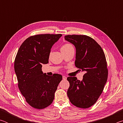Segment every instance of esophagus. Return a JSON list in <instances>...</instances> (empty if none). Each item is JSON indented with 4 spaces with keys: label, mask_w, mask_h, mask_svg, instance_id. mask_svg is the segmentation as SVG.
<instances>
[{
    "label": "esophagus",
    "mask_w": 123,
    "mask_h": 123,
    "mask_svg": "<svg viewBox=\"0 0 123 123\" xmlns=\"http://www.w3.org/2000/svg\"><path fill=\"white\" fill-rule=\"evenodd\" d=\"M62 78H63V80H66V79H67V77H66V76H62Z\"/></svg>",
    "instance_id": "esophagus-1"
}]
</instances>
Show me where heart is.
Wrapping results in <instances>:
<instances>
[{"label":"heart","mask_w":123,"mask_h":123,"mask_svg":"<svg viewBox=\"0 0 123 123\" xmlns=\"http://www.w3.org/2000/svg\"><path fill=\"white\" fill-rule=\"evenodd\" d=\"M73 48L72 44H69V43H66V44H64L61 47V51L66 50L69 49L70 48Z\"/></svg>","instance_id":"heart-1"}]
</instances>
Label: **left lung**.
I'll use <instances>...</instances> for the list:
<instances>
[{"label":"left lung","mask_w":123,"mask_h":123,"mask_svg":"<svg viewBox=\"0 0 123 123\" xmlns=\"http://www.w3.org/2000/svg\"><path fill=\"white\" fill-rule=\"evenodd\" d=\"M64 38L75 47V67L85 72L81 81L76 77H68L70 84L68 97L77 107L87 109L96 103L107 81L105 54L98 43L86 35H68Z\"/></svg>","instance_id":"obj_1"}]
</instances>
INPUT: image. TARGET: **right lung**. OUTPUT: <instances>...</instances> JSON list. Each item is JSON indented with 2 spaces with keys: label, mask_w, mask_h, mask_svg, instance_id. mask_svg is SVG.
I'll return each instance as SVG.
<instances>
[{
  "label": "right lung",
  "mask_w": 123,
  "mask_h": 123,
  "mask_svg": "<svg viewBox=\"0 0 123 123\" xmlns=\"http://www.w3.org/2000/svg\"><path fill=\"white\" fill-rule=\"evenodd\" d=\"M62 34H40L25 40L18 49L14 68L18 86L26 101L36 109H43L53 103L62 76H49L42 71V64L48 63L50 49Z\"/></svg>",
  "instance_id": "1"
}]
</instances>
